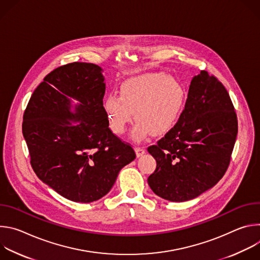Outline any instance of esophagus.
Here are the masks:
<instances>
[{"label": "esophagus", "instance_id": "34e87169", "mask_svg": "<svg viewBox=\"0 0 260 260\" xmlns=\"http://www.w3.org/2000/svg\"><path fill=\"white\" fill-rule=\"evenodd\" d=\"M135 151H136L137 157H140V156H142L145 153V149H144L143 147H136L135 148Z\"/></svg>", "mask_w": 260, "mask_h": 260}]
</instances>
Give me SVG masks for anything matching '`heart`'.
Wrapping results in <instances>:
<instances>
[{"mask_svg": "<svg viewBox=\"0 0 260 260\" xmlns=\"http://www.w3.org/2000/svg\"><path fill=\"white\" fill-rule=\"evenodd\" d=\"M185 91L181 82L164 73H147L121 83L119 96L104 98L102 108L110 128L122 135L133 120L137 123L132 138L141 141L148 135L158 137L177 123L184 105Z\"/></svg>", "mask_w": 260, "mask_h": 260, "instance_id": "heart-1", "label": "heart"}]
</instances>
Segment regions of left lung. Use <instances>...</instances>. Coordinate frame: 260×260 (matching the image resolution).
<instances>
[{
    "label": "left lung",
    "mask_w": 260,
    "mask_h": 260,
    "mask_svg": "<svg viewBox=\"0 0 260 260\" xmlns=\"http://www.w3.org/2000/svg\"><path fill=\"white\" fill-rule=\"evenodd\" d=\"M238 135L230 94L215 76L201 71L191 80L175 126L148 147L156 169L148 177L152 191L171 202H186L212 188L225 174Z\"/></svg>",
    "instance_id": "left-lung-1"
}]
</instances>
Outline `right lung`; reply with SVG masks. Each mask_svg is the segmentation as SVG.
<instances>
[{
	"label": "right lung",
	"instance_id": "1",
	"mask_svg": "<svg viewBox=\"0 0 260 260\" xmlns=\"http://www.w3.org/2000/svg\"><path fill=\"white\" fill-rule=\"evenodd\" d=\"M102 72L88 62L53 70L35 89L23 114L22 134L34 172L76 203L102 199L120 170L136 158L131 145L109 128L102 108L106 90ZM72 99L78 104L72 105Z\"/></svg>",
	"mask_w": 260,
	"mask_h": 260
}]
</instances>
